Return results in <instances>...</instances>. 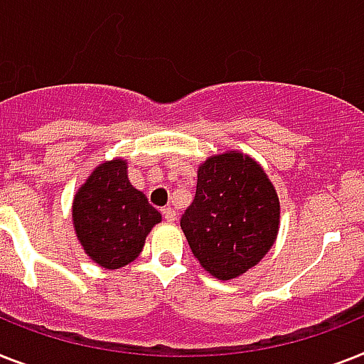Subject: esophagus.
I'll use <instances>...</instances> for the list:
<instances>
[{"mask_svg":"<svg viewBox=\"0 0 364 364\" xmlns=\"http://www.w3.org/2000/svg\"><path fill=\"white\" fill-rule=\"evenodd\" d=\"M162 217H164L166 223H173V220H176V209L168 205V208L162 209Z\"/></svg>","mask_w":364,"mask_h":364,"instance_id":"esophagus-1","label":"esophagus"}]
</instances>
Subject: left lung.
I'll use <instances>...</instances> for the list:
<instances>
[{
  "mask_svg": "<svg viewBox=\"0 0 364 364\" xmlns=\"http://www.w3.org/2000/svg\"><path fill=\"white\" fill-rule=\"evenodd\" d=\"M279 217V196L262 166L230 151L198 168L196 196L183 213L181 230L202 267L228 280L273 247Z\"/></svg>",
  "mask_w": 364,
  "mask_h": 364,
  "instance_id": "left-lung-1",
  "label": "left lung"
}]
</instances>
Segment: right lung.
I'll list each match as a JSON object with an SVG mask.
<instances>
[{
    "label": "right lung",
    "instance_id": "obj_1",
    "mask_svg": "<svg viewBox=\"0 0 364 364\" xmlns=\"http://www.w3.org/2000/svg\"><path fill=\"white\" fill-rule=\"evenodd\" d=\"M73 220L85 254L100 267L119 269L138 258L161 213L132 187L127 162L117 159L97 166L80 187Z\"/></svg>",
    "mask_w": 364,
    "mask_h": 364
}]
</instances>
